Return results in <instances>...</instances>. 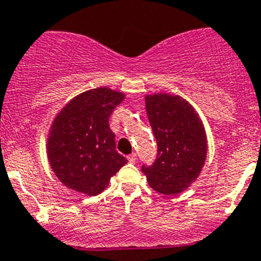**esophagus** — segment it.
I'll return each instance as SVG.
<instances>
[{"label":"esophagus","instance_id":"esophagus-1","mask_svg":"<svg viewBox=\"0 0 261 261\" xmlns=\"http://www.w3.org/2000/svg\"><path fill=\"white\" fill-rule=\"evenodd\" d=\"M127 159H128V162H130V163H135L136 162V154H135V152H133V154L128 155Z\"/></svg>","mask_w":261,"mask_h":261}]
</instances>
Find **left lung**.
I'll use <instances>...</instances> for the list:
<instances>
[{
  "instance_id": "8db88e82",
  "label": "left lung",
  "mask_w": 261,
  "mask_h": 261,
  "mask_svg": "<svg viewBox=\"0 0 261 261\" xmlns=\"http://www.w3.org/2000/svg\"><path fill=\"white\" fill-rule=\"evenodd\" d=\"M146 114L158 145L156 159L143 164L149 186L175 196L197 179L207 154L203 123L193 107L179 96H146Z\"/></svg>"
}]
</instances>
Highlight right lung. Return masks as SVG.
Masks as SVG:
<instances>
[{
	"instance_id": "right-lung-1",
	"label": "right lung",
	"mask_w": 261,
	"mask_h": 261,
	"mask_svg": "<svg viewBox=\"0 0 261 261\" xmlns=\"http://www.w3.org/2000/svg\"><path fill=\"white\" fill-rule=\"evenodd\" d=\"M123 97L110 88L91 89L73 98L54 120L48 158L58 179L68 188L96 196L127 163L116 150L109 123Z\"/></svg>"
}]
</instances>
